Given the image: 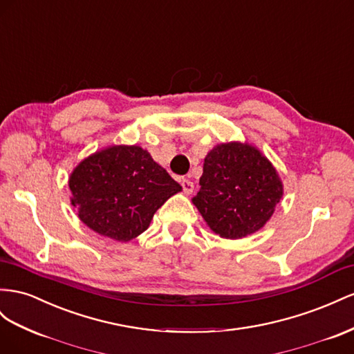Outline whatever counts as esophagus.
<instances>
[{
  "instance_id": "esophagus-1",
  "label": "esophagus",
  "mask_w": 354,
  "mask_h": 354,
  "mask_svg": "<svg viewBox=\"0 0 354 354\" xmlns=\"http://www.w3.org/2000/svg\"><path fill=\"white\" fill-rule=\"evenodd\" d=\"M181 187H183V190H185V194H192L194 192V183L190 180H187V178H183L181 180Z\"/></svg>"
}]
</instances>
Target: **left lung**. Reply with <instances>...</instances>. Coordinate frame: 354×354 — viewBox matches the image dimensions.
Here are the masks:
<instances>
[{
	"mask_svg": "<svg viewBox=\"0 0 354 354\" xmlns=\"http://www.w3.org/2000/svg\"><path fill=\"white\" fill-rule=\"evenodd\" d=\"M199 186L194 204L208 226L229 240L259 231L283 196L271 162L241 142L221 145L209 151Z\"/></svg>",
	"mask_w": 354,
	"mask_h": 354,
	"instance_id": "8db88e82",
	"label": "left lung"
}]
</instances>
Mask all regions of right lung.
<instances>
[{
	"label": "right lung",
	"instance_id": "obj_1",
	"mask_svg": "<svg viewBox=\"0 0 354 354\" xmlns=\"http://www.w3.org/2000/svg\"><path fill=\"white\" fill-rule=\"evenodd\" d=\"M71 204L100 235L129 241L181 186L138 146H113L80 162L70 177Z\"/></svg>",
	"mask_w": 354,
	"mask_h": 354
}]
</instances>
